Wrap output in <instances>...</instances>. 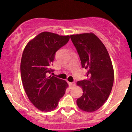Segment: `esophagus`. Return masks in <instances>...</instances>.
Listing matches in <instances>:
<instances>
[{
  "label": "esophagus",
  "instance_id": "esophagus-1",
  "mask_svg": "<svg viewBox=\"0 0 132 132\" xmlns=\"http://www.w3.org/2000/svg\"><path fill=\"white\" fill-rule=\"evenodd\" d=\"M68 84L69 86H70V87L71 88V87H73L75 85V82H68Z\"/></svg>",
  "mask_w": 132,
  "mask_h": 132
}]
</instances>
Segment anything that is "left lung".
Here are the masks:
<instances>
[{
	"instance_id": "obj_1",
	"label": "left lung",
	"mask_w": 132,
	"mask_h": 132,
	"mask_svg": "<svg viewBox=\"0 0 132 132\" xmlns=\"http://www.w3.org/2000/svg\"><path fill=\"white\" fill-rule=\"evenodd\" d=\"M77 48L82 68L87 70V79L77 82L83 94L77 100L78 108L87 112L100 109L109 98L112 88L114 72L108 51L93 32L70 36Z\"/></svg>"
}]
</instances>
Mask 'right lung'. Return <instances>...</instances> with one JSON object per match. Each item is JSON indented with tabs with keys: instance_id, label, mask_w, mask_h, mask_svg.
I'll use <instances>...</instances> for the list:
<instances>
[{
	"instance_id": "obj_1",
	"label": "right lung",
	"mask_w": 132,
	"mask_h": 132,
	"mask_svg": "<svg viewBox=\"0 0 132 132\" xmlns=\"http://www.w3.org/2000/svg\"><path fill=\"white\" fill-rule=\"evenodd\" d=\"M70 36L43 32L25 47L20 64L21 77L25 93L32 103L42 112L52 111L65 94L66 80L48 76L57 51L66 45Z\"/></svg>"
}]
</instances>
